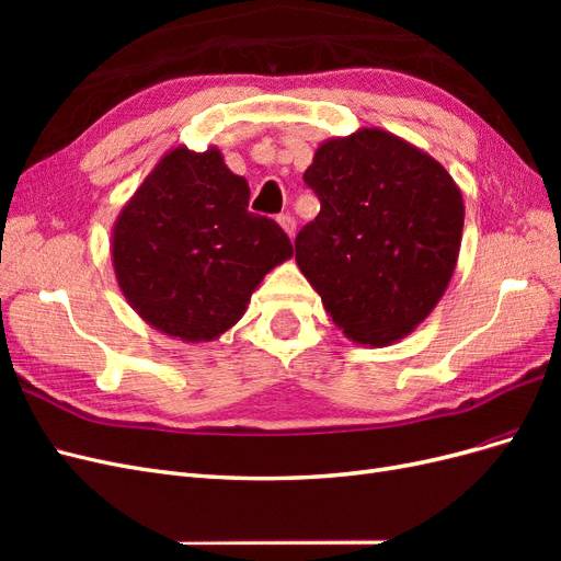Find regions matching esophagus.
<instances>
[{"instance_id": "obj_1", "label": "esophagus", "mask_w": 561, "mask_h": 561, "mask_svg": "<svg viewBox=\"0 0 561 561\" xmlns=\"http://www.w3.org/2000/svg\"><path fill=\"white\" fill-rule=\"evenodd\" d=\"M278 225L283 227V231L287 233V236H290V239H293V236H295V231H297V222H295V217L293 215H280L278 217Z\"/></svg>"}]
</instances>
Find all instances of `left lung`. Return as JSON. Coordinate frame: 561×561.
<instances>
[{
  "label": "left lung",
  "instance_id": "8db88e82",
  "mask_svg": "<svg viewBox=\"0 0 561 561\" xmlns=\"http://www.w3.org/2000/svg\"><path fill=\"white\" fill-rule=\"evenodd\" d=\"M304 182L320 213L295 241L297 266L351 342L412 334L443 299L463 231L447 168L383 128L320 142Z\"/></svg>",
  "mask_w": 561,
  "mask_h": 561
}]
</instances>
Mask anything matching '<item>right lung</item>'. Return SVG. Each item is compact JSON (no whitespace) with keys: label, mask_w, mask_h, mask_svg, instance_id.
Masks as SVG:
<instances>
[{"label":"right lung","mask_w":561,"mask_h":561,"mask_svg":"<svg viewBox=\"0 0 561 561\" xmlns=\"http://www.w3.org/2000/svg\"><path fill=\"white\" fill-rule=\"evenodd\" d=\"M248 180L222 151L168 149L112 229L118 290L147 325L186 344L239 322L264 276L293 257L274 219L248 213Z\"/></svg>","instance_id":"1"}]
</instances>
